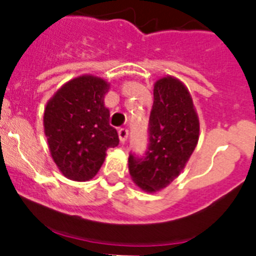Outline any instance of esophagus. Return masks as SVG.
<instances>
[{
  "instance_id": "obj_1",
  "label": "esophagus",
  "mask_w": 256,
  "mask_h": 256,
  "mask_svg": "<svg viewBox=\"0 0 256 256\" xmlns=\"http://www.w3.org/2000/svg\"><path fill=\"white\" fill-rule=\"evenodd\" d=\"M118 134H119V140H120V142H126V138H128V130H126V128H120L119 132H118Z\"/></svg>"
}]
</instances>
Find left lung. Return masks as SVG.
<instances>
[{"mask_svg":"<svg viewBox=\"0 0 256 256\" xmlns=\"http://www.w3.org/2000/svg\"><path fill=\"white\" fill-rule=\"evenodd\" d=\"M198 118L190 92L172 76L154 86L148 144L142 156L130 154V174L146 192L166 187L180 176L198 141Z\"/></svg>","mask_w":256,"mask_h":256,"instance_id":"obj_1","label":"left lung"}]
</instances>
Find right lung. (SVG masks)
Segmentation results:
<instances>
[{"instance_id": "right-lung-1", "label": "right lung", "mask_w": 256, "mask_h": 256, "mask_svg": "<svg viewBox=\"0 0 256 256\" xmlns=\"http://www.w3.org/2000/svg\"><path fill=\"white\" fill-rule=\"evenodd\" d=\"M108 84L83 76L58 90L44 108V134L52 159L69 180L84 182L100 170L108 148L119 144L104 106Z\"/></svg>"}]
</instances>
